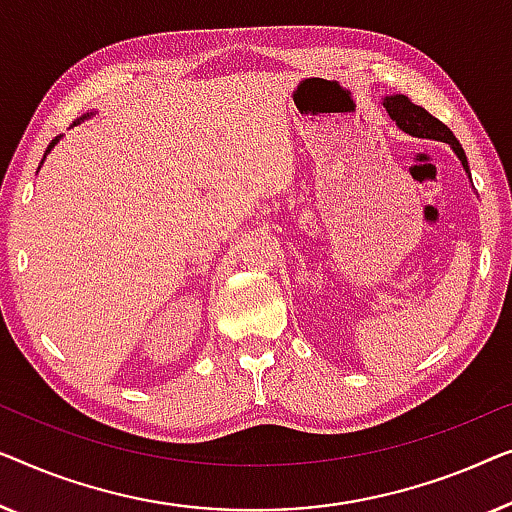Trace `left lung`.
<instances>
[{
  "instance_id": "obj_1",
  "label": "left lung",
  "mask_w": 512,
  "mask_h": 512,
  "mask_svg": "<svg viewBox=\"0 0 512 512\" xmlns=\"http://www.w3.org/2000/svg\"><path fill=\"white\" fill-rule=\"evenodd\" d=\"M383 106H385V111L390 113V118L397 122L399 129H403L406 134L415 136V139H434V141L448 143V146L455 150V155L459 157V162H462L464 171L471 178V169H469V162H466V153H464L462 143L455 139V134H452L441 120H436L434 115L424 111L422 106L410 102L406 95L385 97Z\"/></svg>"
}]
</instances>
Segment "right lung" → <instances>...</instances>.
Segmentation results:
<instances>
[{"label": "right lung", "instance_id": "1", "mask_svg": "<svg viewBox=\"0 0 512 512\" xmlns=\"http://www.w3.org/2000/svg\"><path fill=\"white\" fill-rule=\"evenodd\" d=\"M90 115H95V113H85V115H81V118H76V120H74V125H71V127L81 125V122H83V120H88V118H90ZM60 139H62V134H60V136H55V139H53V141H50V146L46 148V153H43V160H41V164H43V162H46V155L50 153V150H53V148L57 146V143H60ZM41 164H39V169H41Z\"/></svg>", "mask_w": 512, "mask_h": 512}]
</instances>
